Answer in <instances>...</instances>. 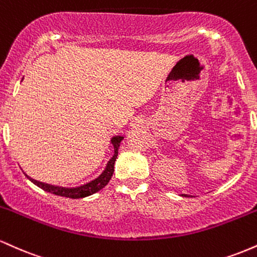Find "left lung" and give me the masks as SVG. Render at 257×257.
Returning <instances> with one entry per match:
<instances>
[{"label":"left lung","mask_w":257,"mask_h":257,"mask_svg":"<svg viewBox=\"0 0 257 257\" xmlns=\"http://www.w3.org/2000/svg\"><path fill=\"white\" fill-rule=\"evenodd\" d=\"M184 197H192V196H188V194H182Z\"/></svg>","instance_id":"left-lung-1"}]
</instances>
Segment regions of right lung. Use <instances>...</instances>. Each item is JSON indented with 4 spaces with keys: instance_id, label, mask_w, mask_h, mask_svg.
<instances>
[{
    "instance_id": "obj_1",
    "label": "right lung",
    "mask_w": 257,
    "mask_h": 257,
    "mask_svg": "<svg viewBox=\"0 0 257 257\" xmlns=\"http://www.w3.org/2000/svg\"><path fill=\"white\" fill-rule=\"evenodd\" d=\"M123 140V137L120 135H117V137H113L111 139V144L113 145L114 149V153L112 156L110 161L107 162L106 164L105 170L102 172L96 179L91 180L90 182H87V184L78 186V187H60V186H54V185H49V184H44V182L37 181V180L30 178V176L26 175V178L30 180L31 182H34L35 185L38 186L40 188H42L43 191H47V192H51L53 194H57V196H61V197H66V198H72V199H77V198H84V197L90 196V194L96 193L98 191L102 190L106 185L108 184V181L111 180L112 174H113V168H114V162H116L117 156H118V149H119V144L120 141Z\"/></svg>"
}]
</instances>
